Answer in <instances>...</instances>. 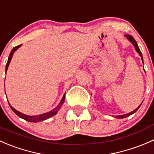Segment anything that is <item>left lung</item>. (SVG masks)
<instances>
[{
	"instance_id": "1",
	"label": "left lung",
	"mask_w": 154,
	"mask_h": 154,
	"mask_svg": "<svg viewBox=\"0 0 154 154\" xmlns=\"http://www.w3.org/2000/svg\"><path fill=\"white\" fill-rule=\"evenodd\" d=\"M125 36H127V39H128L130 41V42H132V44H133V45H134V47H135V50H136V51H137V52H138V54H139V55L141 56V60H142V61H143V57H142V54H141V51H140L139 48H138V45H137V42H136V41L135 40V39H134V38L132 37V36H131V35H125ZM140 106H141V105H140V106H138V107L137 108V109H135V110H134V111H132V112H131L130 113L126 114V115H118V116H116V118H127V117H129V115H132V114H134V113H135V112H136V111L138 110V109H139V107H140Z\"/></svg>"
}]
</instances>
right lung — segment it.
Returning <instances> with one entry per match:
<instances>
[{"label":"right lung","mask_w":154,"mask_h":154,"mask_svg":"<svg viewBox=\"0 0 154 154\" xmlns=\"http://www.w3.org/2000/svg\"><path fill=\"white\" fill-rule=\"evenodd\" d=\"M21 45H18V46L14 47V48L12 49L11 52H10V56H9V57H8V60H7V65H6V72H7V68H8V66H9V64H10V61H11V59H12V57H13V53H14L15 51H16V49H18V48H19ZM64 100H65V94L63 95V98H62L60 103H59V105L55 108V109H54L53 110L50 111L49 112H47V113H44V114H42V115H35V116H29V115H24V114H22V113H21V112L16 111L13 107H12V106H10V103H9V105H10V107L11 108L12 110H13V112H14L15 113L18 115V116L20 117L21 118H22V119L29 121V122H39V121H44V120L48 119V118H51V117L54 116V115H56V114H57V112H58L59 109H60V108L61 107V106L63 105V102H64Z\"/></svg>","instance_id":"obj_1"}]
</instances>
